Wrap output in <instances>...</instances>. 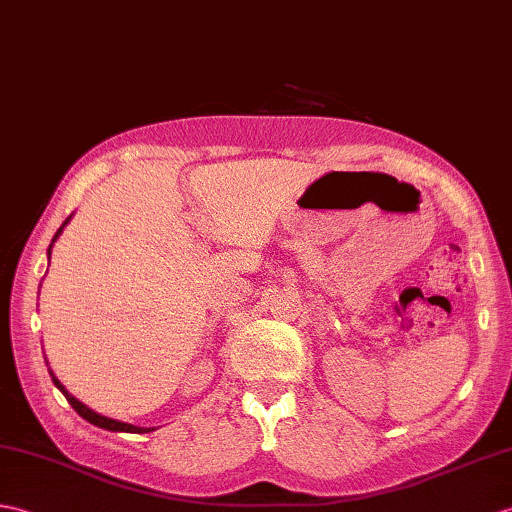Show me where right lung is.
<instances>
[{
	"instance_id": "right-lung-1",
	"label": "right lung",
	"mask_w": 512,
	"mask_h": 512,
	"mask_svg": "<svg viewBox=\"0 0 512 512\" xmlns=\"http://www.w3.org/2000/svg\"><path fill=\"white\" fill-rule=\"evenodd\" d=\"M71 220V216L63 222V227L56 231V235L52 237V244H50V248H47V257H50V253H52V246H54V242L58 240V235L63 233V229H65V224ZM50 375H52V382H54V386L63 392L65 395V399L71 403V408H74L82 419L85 421H89V423H93V425H98V427H102V430H109V432H130V434H144V432H152L150 427H137V425H130V423H124V421H115V419H109V417H102V414H98V412H93L91 408H87L85 403L82 401H78L74 395H69L67 392V388L58 382V379L54 377V373L50 371Z\"/></svg>"
}]
</instances>
